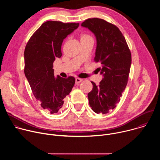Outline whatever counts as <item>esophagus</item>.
<instances>
[{
  "label": "esophagus",
  "instance_id": "esophagus-1",
  "mask_svg": "<svg viewBox=\"0 0 160 160\" xmlns=\"http://www.w3.org/2000/svg\"><path fill=\"white\" fill-rule=\"evenodd\" d=\"M82 81H83V79L79 78H77L76 80H75V83H76V84L80 83H81Z\"/></svg>",
  "mask_w": 160,
  "mask_h": 160
}]
</instances>
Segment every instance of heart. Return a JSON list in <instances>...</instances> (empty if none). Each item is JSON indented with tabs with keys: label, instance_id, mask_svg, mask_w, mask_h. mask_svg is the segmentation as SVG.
<instances>
[{
	"label": "heart",
	"instance_id": "b5f03b06",
	"mask_svg": "<svg viewBox=\"0 0 160 160\" xmlns=\"http://www.w3.org/2000/svg\"><path fill=\"white\" fill-rule=\"evenodd\" d=\"M92 38L90 35L87 34V33H82L80 35V39L81 40H85V39H87V38Z\"/></svg>",
	"mask_w": 160,
	"mask_h": 160
}]
</instances>
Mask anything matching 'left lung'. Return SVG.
Wrapping results in <instances>:
<instances>
[{"label": "left lung", "instance_id": "8db88e82", "mask_svg": "<svg viewBox=\"0 0 160 160\" xmlns=\"http://www.w3.org/2000/svg\"><path fill=\"white\" fill-rule=\"evenodd\" d=\"M82 26L94 33L97 47L94 61L103 78L88 94L90 106L96 113L106 114L115 108L127 82L132 63L131 52L126 40L115 25L100 18H89Z\"/></svg>", "mask_w": 160, "mask_h": 160}]
</instances>
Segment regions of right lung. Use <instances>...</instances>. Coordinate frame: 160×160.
<instances>
[{
    "instance_id": "obj_1",
    "label": "right lung",
    "mask_w": 160,
    "mask_h": 160,
    "mask_svg": "<svg viewBox=\"0 0 160 160\" xmlns=\"http://www.w3.org/2000/svg\"><path fill=\"white\" fill-rule=\"evenodd\" d=\"M79 26L78 22L48 21L32 35L24 52L25 74L35 98L51 114L62 108L64 99L72 91L73 77H54L53 62L61 58L63 40Z\"/></svg>"
}]
</instances>
